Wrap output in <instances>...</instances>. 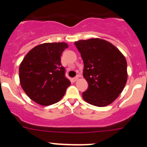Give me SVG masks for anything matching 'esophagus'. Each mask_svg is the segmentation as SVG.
<instances>
[{"label":"esophagus","instance_id":"1","mask_svg":"<svg viewBox=\"0 0 147 147\" xmlns=\"http://www.w3.org/2000/svg\"><path fill=\"white\" fill-rule=\"evenodd\" d=\"M78 79H79V77H78V76H76V77L73 78V79H72V81H73V82H76V81H77Z\"/></svg>","mask_w":147,"mask_h":147}]
</instances>
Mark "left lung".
Segmentation results:
<instances>
[{
	"label": "left lung",
	"instance_id": "left-lung-1",
	"mask_svg": "<svg viewBox=\"0 0 147 147\" xmlns=\"http://www.w3.org/2000/svg\"><path fill=\"white\" fill-rule=\"evenodd\" d=\"M84 62L83 76L88 82L82 93L85 102L97 107L112 103L127 80V61L113 44L102 39L75 42Z\"/></svg>",
	"mask_w": 147,
	"mask_h": 147
}]
</instances>
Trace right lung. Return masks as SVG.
<instances>
[{
  "label": "right lung",
  "instance_id": "right-lung-1",
  "mask_svg": "<svg viewBox=\"0 0 147 147\" xmlns=\"http://www.w3.org/2000/svg\"><path fill=\"white\" fill-rule=\"evenodd\" d=\"M65 42L37 45L26 55L19 68L22 88L34 102L47 106L59 102L71 82L65 76L61 55Z\"/></svg>",
  "mask_w": 147,
  "mask_h": 147
}]
</instances>
